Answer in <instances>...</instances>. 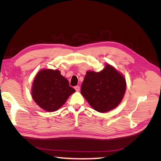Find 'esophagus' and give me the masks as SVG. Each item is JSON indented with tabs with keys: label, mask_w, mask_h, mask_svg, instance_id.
I'll return each mask as SVG.
<instances>
[{
	"label": "esophagus",
	"mask_w": 161,
	"mask_h": 161,
	"mask_svg": "<svg viewBox=\"0 0 161 161\" xmlns=\"http://www.w3.org/2000/svg\"><path fill=\"white\" fill-rule=\"evenodd\" d=\"M75 90H76V91H79L80 89L79 86H75Z\"/></svg>",
	"instance_id": "esophagus-1"
}]
</instances>
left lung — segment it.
Listing matches in <instances>:
<instances>
[{
	"label": "left lung",
	"mask_w": 161,
	"mask_h": 161,
	"mask_svg": "<svg viewBox=\"0 0 161 161\" xmlns=\"http://www.w3.org/2000/svg\"><path fill=\"white\" fill-rule=\"evenodd\" d=\"M103 70H88L81 86V94L95 111L106 113L118 107L125 90L124 76L107 63Z\"/></svg>",
	"instance_id": "8db88e82"
}]
</instances>
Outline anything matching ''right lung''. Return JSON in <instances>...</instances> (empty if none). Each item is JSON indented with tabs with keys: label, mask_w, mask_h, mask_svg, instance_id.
<instances>
[{
	"label": "right lung",
	"mask_w": 161,
	"mask_h": 161,
	"mask_svg": "<svg viewBox=\"0 0 161 161\" xmlns=\"http://www.w3.org/2000/svg\"><path fill=\"white\" fill-rule=\"evenodd\" d=\"M31 92L33 99L39 107L53 112L59 109L75 90L60 70L42 69L34 78Z\"/></svg>",
	"instance_id": "obj_1"
}]
</instances>
